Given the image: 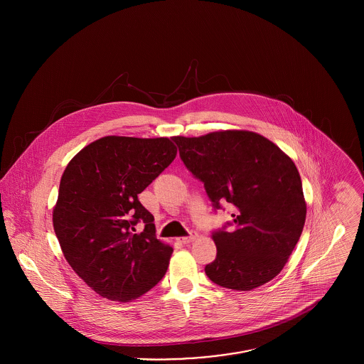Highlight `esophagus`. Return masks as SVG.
Masks as SVG:
<instances>
[{"label":"esophagus","instance_id":"34e87169","mask_svg":"<svg viewBox=\"0 0 364 364\" xmlns=\"http://www.w3.org/2000/svg\"><path fill=\"white\" fill-rule=\"evenodd\" d=\"M196 237H198V234H196L195 231H191V232H189V235L182 237V238H179L178 241H179V242H182V244H189V242H192Z\"/></svg>","mask_w":364,"mask_h":364}]
</instances>
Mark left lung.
Wrapping results in <instances>:
<instances>
[{"instance_id": "8db88e82", "label": "left lung", "mask_w": 364, "mask_h": 364, "mask_svg": "<svg viewBox=\"0 0 364 364\" xmlns=\"http://www.w3.org/2000/svg\"><path fill=\"white\" fill-rule=\"evenodd\" d=\"M185 166L205 183L214 210L230 203L232 221L214 231L217 257L208 279L248 291L276 277L304 228L307 206L300 173L274 143L254 132L175 136ZM228 225L233 228L225 230Z\"/></svg>"}]
</instances>
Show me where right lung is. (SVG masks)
<instances>
[{
	"label": "right lung",
	"instance_id": "obj_1",
	"mask_svg": "<svg viewBox=\"0 0 364 364\" xmlns=\"http://www.w3.org/2000/svg\"><path fill=\"white\" fill-rule=\"evenodd\" d=\"M175 156L166 137L106 136L64 169L54 232L73 270L104 299L134 300L164 277L173 250L156 240L154 215L137 195ZM139 222L145 224L141 233Z\"/></svg>",
	"mask_w": 364,
	"mask_h": 364
}]
</instances>
